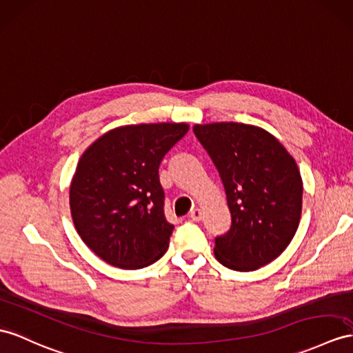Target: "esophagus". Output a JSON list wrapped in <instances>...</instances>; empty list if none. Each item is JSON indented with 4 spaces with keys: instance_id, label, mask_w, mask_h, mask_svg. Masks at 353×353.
Wrapping results in <instances>:
<instances>
[{
    "instance_id": "esophagus-1",
    "label": "esophagus",
    "mask_w": 353,
    "mask_h": 353,
    "mask_svg": "<svg viewBox=\"0 0 353 353\" xmlns=\"http://www.w3.org/2000/svg\"><path fill=\"white\" fill-rule=\"evenodd\" d=\"M190 219H192L193 221H199V220H202V211H201V210H197V208H194V210L190 212Z\"/></svg>"
}]
</instances>
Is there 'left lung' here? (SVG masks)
<instances>
[{
	"label": "left lung",
	"instance_id": "obj_1",
	"mask_svg": "<svg viewBox=\"0 0 353 353\" xmlns=\"http://www.w3.org/2000/svg\"><path fill=\"white\" fill-rule=\"evenodd\" d=\"M193 132L225 185L230 229L216 238L217 261L254 271L290 244L303 208V179L294 157L271 133L241 123L196 124Z\"/></svg>",
	"mask_w": 353,
	"mask_h": 353
}]
</instances>
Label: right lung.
I'll use <instances>...</instances> for the list:
<instances>
[{
	"label": "right lung",
	"instance_id": "add662e5",
	"mask_svg": "<svg viewBox=\"0 0 353 353\" xmlns=\"http://www.w3.org/2000/svg\"><path fill=\"white\" fill-rule=\"evenodd\" d=\"M187 132L184 123L124 125L82 154L70 185L72 217L106 263L139 270L166 253L174 225L165 217L159 166Z\"/></svg>",
	"mask_w": 353,
	"mask_h": 353
}]
</instances>
